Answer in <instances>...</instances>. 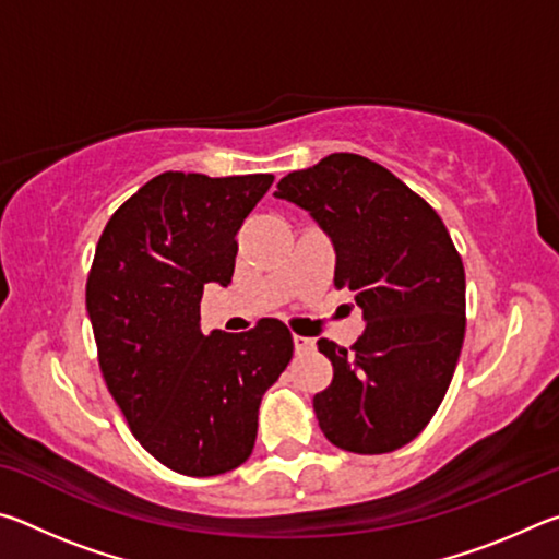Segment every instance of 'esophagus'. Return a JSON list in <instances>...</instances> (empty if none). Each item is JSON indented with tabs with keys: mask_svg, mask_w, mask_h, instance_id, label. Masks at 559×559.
I'll list each match as a JSON object with an SVG mask.
<instances>
[{
	"mask_svg": "<svg viewBox=\"0 0 559 559\" xmlns=\"http://www.w3.org/2000/svg\"><path fill=\"white\" fill-rule=\"evenodd\" d=\"M293 347H296V353H310V349L316 347V340L313 337H302V335H293Z\"/></svg>",
	"mask_w": 559,
	"mask_h": 559,
	"instance_id": "esophagus-1",
	"label": "esophagus"
}]
</instances>
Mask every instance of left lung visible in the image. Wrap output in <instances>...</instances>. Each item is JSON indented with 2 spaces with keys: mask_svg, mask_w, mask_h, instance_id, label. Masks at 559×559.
<instances>
[{
  "mask_svg": "<svg viewBox=\"0 0 559 559\" xmlns=\"http://www.w3.org/2000/svg\"><path fill=\"white\" fill-rule=\"evenodd\" d=\"M335 246V286L355 293L365 330L345 349L318 340L333 382L313 396L330 443L390 453L437 414L466 333V273L441 216L390 169L333 153L273 192Z\"/></svg>",
  "mask_w": 559,
  "mask_h": 559,
  "instance_id": "obj_1",
  "label": "left lung"
}]
</instances>
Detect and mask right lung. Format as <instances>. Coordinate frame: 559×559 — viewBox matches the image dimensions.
Wrapping results in <instances>:
<instances>
[{
  "label": "right lung",
  "mask_w": 559,
  "mask_h": 559,
  "mask_svg": "<svg viewBox=\"0 0 559 559\" xmlns=\"http://www.w3.org/2000/svg\"><path fill=\"white\" fill-rule=\"evenodd\" d=\"M273 175L163 173L110 216L86 283L108 392L143 449L182 476L234 471L251 456L263 392L293 355L290 330L204 335L206 283L229 286L236 231Z\"/></svg>",
  "instance_id": "add662e5"
}]
</instances>
